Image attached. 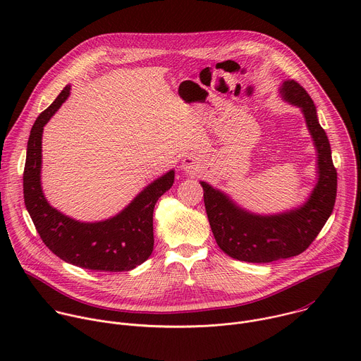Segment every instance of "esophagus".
Wrapping results in <instances>:
<instances>
[{"instance_id":"34e87169","label":"esophagus","mask_w":361,"mask_h":361,"mask_svg":"<svg viewBox=\"0 0 361 361\" xmlns=\"http://www.w3.org/2000/svg\"><path fill=\"white\" fill-rule=\"evenodd\" d=\"M198 159L194 157V156H185L183 160H181V169L187 173H195L198 170Z\"/></svg>"}]
</instances>
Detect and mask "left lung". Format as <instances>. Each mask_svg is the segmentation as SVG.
<instances>
[{
  "mask_svg": "<svg viewBox=\"0 0 361 361\" xmlns=\"http://www.w3.org/2000/svg\"><path fill=\"white\" fill-rule=\"evenodd\" d=\"M280 95L301 110L317 151V183L308 198L283 213L257 214L240 207L224 191L200 181L214 238L227 255L240 262L270 263L301 254L314 241L334 209L337 173L314 102L294 80L281 84Z\"/></svg>",
  "mask_w": 361,
  "mask_h": 361,
  "instance_id": "left-lung-1",
  "label": "left lung"
}]
</instances>
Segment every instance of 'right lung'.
<instances>
[{
    "instance_id": "obj_1",
    "label": "right lung",
    "mask_w": 361,
    "mask_h": 361,
    "mask_svg": "<svg viewBox=\"0 0 361 361\" xmlns=\"http://www.w3.org/2000/svg\"><path fill=\"white\" fill-rule=\"evenodd\" d=\"M71 85L35 120L27 145L24 202L44 244L66 263L94 271H130L152 252V213L157 200L171 188L174 170L149 183L114 217L84 223L51 205L41 187V145L44 126L70 95Z\"/></svg>"
}]
</instances>
